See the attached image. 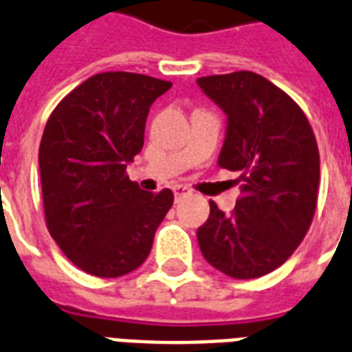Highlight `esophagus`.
<instances>
[{
  "mask_svg": "<svg viewBox=\"0 0 352 352\" xmlns=\"http://www.w3.org/2000/svg\"><path fill=\"white\" fill-rule=\"evenodd\" d=\"M171 190H173V194H175V197H182V195L190 194V188L182 186V184H175V186L171 188Z\"/></svg>",
  "mask_w": 352,
  "mask_h": 352,
  "instance_id": "34e87169",
  "label": "esophagus"
}]
</instances>
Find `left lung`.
I'll return each instance as SVG.
<instances>
[{
    "label": "left lung",
    "mask_w": 352,
    "mask_h": 352,
    "mask_svg": "<svg viewBox=\"0 0 352 352\" xmlns=\"http://www.w3.org/2000/svg\"><path fill=\"white\" fill-rule=\"evenodd\" d=\"M197 85L227 114L219 166L238 171L241 182L230 214L210 201L197 229L201 253L232 278L262 277L294 254L312 225L318 142L301 107L262 75H206Z\"/></svg>",
    "instance_id": "obj_1"
}]
</instances>
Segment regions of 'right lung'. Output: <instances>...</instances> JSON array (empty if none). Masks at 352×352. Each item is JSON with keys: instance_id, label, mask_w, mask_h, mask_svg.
<instances>
[{"instance_id": "right-lung-1", "label": "right lung", "mask_w": 352, "mask_h": 352, "mask_svg": "<svg viewBox=\"0 0 352 352\" xmlns=\"http://www.w3.org/2000/svg\"><path fill=\"white\" fill-rule=\"evenodd\" d=\"M170 80L103 72L51 112L38 149L45 225L79 270L127 275L146 262L173 192H144L127 164L144 147L149 107Z\"/></svg>"}]
</instances>
